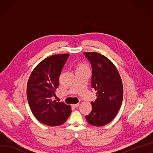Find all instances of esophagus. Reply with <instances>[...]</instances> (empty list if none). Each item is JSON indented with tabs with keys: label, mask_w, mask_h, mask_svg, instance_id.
Masks as SVG:
<instances>
[{
	"label": "esophagus",
	"mask_w": 153,
	"mask_h": 153,
	"mask_svg": "<svg viewBox=\"0 0 153 153\" xmlns=\"http://www.w3.org/2000/svg\"><path fill=\"white\" fill-rule=\"evenodd\" d=\"M72 106H73V107H74L77 108V107H78L79 106V103H78V104H73V105H72Z\"/></svg>",
	"instance_id": "34e87169"
}]
</instances>
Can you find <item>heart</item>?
I'll return each mask as SVG.
<instances>
[{"mask_svg":"<svg viewBox=\"0 0 153 153\" xmlns=\"http://www.w3.org/2000/svg\"><path fill=\"white\" fill-rule=\"evenodd\" d=\"M77 68H87V66L84 64H80L78 66Z\"/></svg>","mask_w":153,"mask_h":153,"instance_id":"b5f03b06","label":"heart"}]
</instances>
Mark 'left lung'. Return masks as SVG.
<instances>
[{"instance_id":"obj_1","label":"left lung","mask_w":153,"mask_h":153,"mask_svg":"<svg viewBox=\"0 0 153 153\" xmlns=\"http://www.w3.org/2000/svg\"><path fill=\"white\" fill-rule=\"evenodd\" d=\"M92 68L91 87L97 91V98L91 102L92 111L86 116L93 126H102L112 121L121 107L123 87L114 64L97 52H84Z\"/></svg>"}]
</instances>
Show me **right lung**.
Here are the masks:
<instances>
[{
  "label": "right lung",
  "mask_w": 153,
  "mask_h": 153,
  "mask_svg": "<svg viewBox=\"0 0 153 153\" xmlns=\"http://www.w3.org/2000/svg\"><path fill=\"white\" fill-rule=\"evenodd\" d=\"M69 55H53L44 59L35 68L27 82V97L32 112L39 122L48 126L63 124L71 113L70 105L52 100Z\"/></svg>",
  "instance_id": "obj_1"
}]
</instances>
